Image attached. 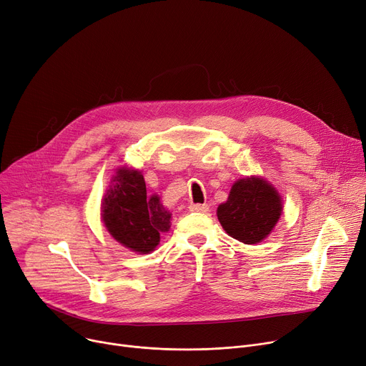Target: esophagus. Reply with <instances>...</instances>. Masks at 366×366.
<instances>
[{"mask_svg":"<svg viewBox=\"0 0 366 366\" xmlns=\"http://www.w3.org/2000/svg\"><path fill=\"white\" fill-rule=\"evenodd\" d=\"M189 209L193 212H207L209 209V207L207 204H192L189 207Z\"/></svg>","mask_w":366,"mask_h":366,"instance_id":"34e87169","label":"esophagus"}]
</instances>
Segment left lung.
<instances>
[{"label":"left lung","mask_w":366,"mask_h":366,"mask_svg":"<svg viewBox=\"0 0 366 366\" xmlns=\"http://www.w3.org/2000/svg\"><path fill=\"white\" fill-rule=\"evenodd\" d=\"M277 190L262 177L234 182L229 198L217 208V217L226 233L244 244H259L276 226L282 212Z\"/></svg>","instance_id":"1"}]
</instances>
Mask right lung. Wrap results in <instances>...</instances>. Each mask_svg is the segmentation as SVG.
Returning <instances> with one entry per match:
<instances>
[{"instance_id":"1","label":"right lung","mask_w":366,"mask_h":366,"mask_svg":"<svg viewBox=\"0 0 366 366\" xmlns=\"http://www.w3.org/2000/svg\"><path fill=\"white\" fill-rule=\"evenodd\" d=\"M102 202L104 227L125 248L139 254L154 251L161 233L169 230L171 212L158 195H147L139 169L121 167Z\"/></svg>"}]
</instances>
